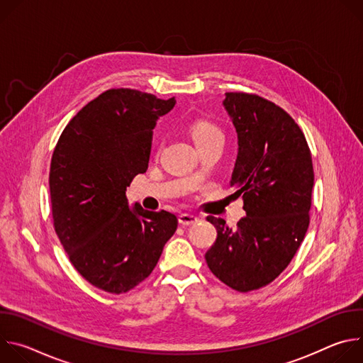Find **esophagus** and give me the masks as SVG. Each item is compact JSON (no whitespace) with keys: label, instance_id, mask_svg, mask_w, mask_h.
I'll list each match as a JSON object with an SVG mask.
<instances>
[{"label":"esophagus","instance_id":"1","mask_svg":"<svg viewBox=\"0 0 363 363\" xmlns=\"http://www.w3.org/2000/svg\"><path fill=\"white\" fill-rule=\"evenodd\" d=\"M178 221H179L181 225H194L199 221V218L195 217V216H191V214H181Z\"/></svg>","mask_w":363,"mask_h":363}]
</instances>
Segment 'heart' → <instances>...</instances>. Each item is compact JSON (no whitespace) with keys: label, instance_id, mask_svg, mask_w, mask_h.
I'll return each instance as SVG.
<instances>
[{"label":"heart","instance_id":"1","mask_svg":"<svg viewBox=\"0 0 363 363\" xmlns=\"http://www.w3.org/2000/svg\"><path fill=\"white\" fill-rule=\"evenodd\" d=\"M189 135L195 145L199 147L205 145L206 142L214 140V139H223L221 129L208 121H195L189 125Z\"/></svg>","mask_w":363,"mask_h":363}]
</instances>
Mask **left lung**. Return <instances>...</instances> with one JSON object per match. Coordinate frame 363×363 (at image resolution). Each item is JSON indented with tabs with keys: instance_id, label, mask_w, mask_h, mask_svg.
Here are the masks:
<instances>
[{
	"instance_id": "left-lung-1",
	"label": "left lung",
	"mask_w": 363,
	"mask_h": 363,
	"mask_svg": "<svg viewBox=\"0 0 363 363\" xmlns=\"http://www.w3.org/2000/svg\"><path fill=\"white\" fill-rule=\"evenodd\" d=\"M223 105L238 138L230 185L242 194L245 217L234 230L206 217L217 240L205 260L224 284L247 293L279 277L298 250L310 223L313 162L301 129L273 101L230 91Z\"/></svg>"
}]
</instances>
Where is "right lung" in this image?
I'll use <instances>...</instances> for the list:
<instances>
[{"label": "right lung", "instance_id": "obj_1", "mask_svg": "<svg viewBox=\"0 0 363 363\" xmlns=\"http://www.w3.org/2000/svg\"><path fill=\"white\" fill-rule=\"evenodd\" d=\"M135 89L99 94L62 132L50 164L51 214L74 269L112 294L157 266L178 220L128 203L126 186L147 169L153 128L175 106Z\"/></svg>", "mask_w": 363, "mask_h": 363}]
</instances>
